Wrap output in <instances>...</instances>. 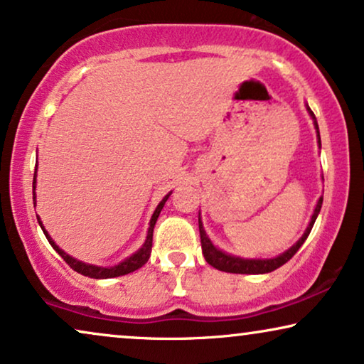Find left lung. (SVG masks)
<instances>
[{
  "instance_id": "obj_1",
  "label": "left lung",
  "mask_w": 364,
  "mask_h": 364,
  "mask_svg": "<svg viewBox=\"0 0 364 364\" xmlns=\"http://www.w3.org/2000/svg\"><path fill=\"white\" fill-rule=\"evenodd\" d=\"M306 109H308V112H310V116L313 117V121H315V127L318 132V144L321 146L320 131H318L315 114H313V111L308 106H306ZM321 203H323V197H320V200H318L315 212H313V215H311L310 225L306 227V230H305V233H303V237L300 238V240H298L291 248H288L285 253H282V255H278L275 258H270V260H245V258L228 255V253L218 250L217 247H213L210 238L207 237L205 230H203V225L200 222V213H198V230H200V243H202L203 257H205L208 265H212L213 268H217V270L227 272V273H248V275H258V273H268V272L277 270V268L285 265V263L290 260V258L295 255L298 250H300V247L303 245V243H305L308 235H310L313 225H315L318 213H320V210H321Z\"/></svg>"
}]
</instances>
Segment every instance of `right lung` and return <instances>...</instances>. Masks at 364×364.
<instances>
[{"label": "right lung", "mask_w": 364, "mask_h": 364, "mask_svg": "<svg viewBox=\"0 0 364 364\" xmlns=\"http://www.w3.org/2000/svg\"><path fill=\"white\" fill-rule=\"evenodd\" d=\"M36 168H38V166H36ZM36 168H34L33 191H34V188H36ZM168 196H171V193H168ZM168 196H166V197L162 198L161 203H159L157 208H156V212H154V215H152V218H151V227H149L147 238H146V242H144V245H142L141 248H139V250H137L136 253H134V255L126 258V260L121 262V263H119V265H116V267H109V268H106V267L87 265V263H82V262L76 260V258L69 257L68 253L64 252V250H61V248H59V247L56 245V243H54L53 238L48 235V232L44 230L43 223H41V220H39V218H38V222H39V225H41L44 235H46V238H48V242L51 243V247L59 253V255H61V257L64 258V262H66L68 265L71 267L74 272L81 273V275L89 277V278H114V277H122V275H127V273L136 272L137 268H141L142 265H146V263H147L149 257H151V252H152V233H154V225H156V222H157V218H159V213H161L164 203L167 202ZM34 203H36V196H34Z\"/></svg>", "instance_id": "1"}]
</instances>
